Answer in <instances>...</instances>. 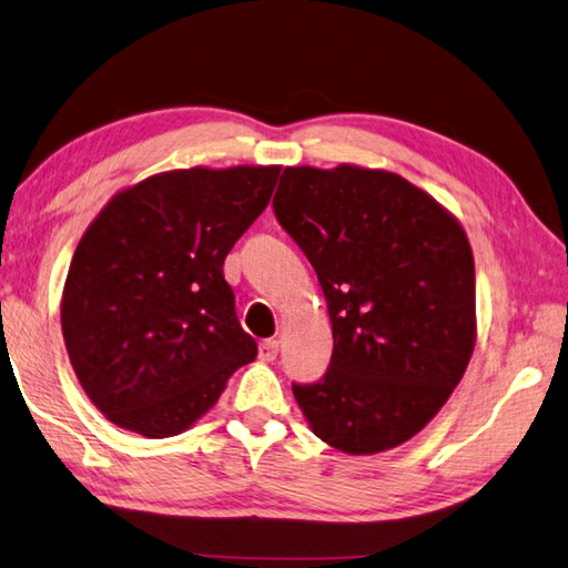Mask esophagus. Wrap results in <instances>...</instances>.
Wrapping results in <instances>:
<instances>
[{
    "label": "esophagus",
    "mask_w": 568,
    "mask_h": 568,
    "mask_svg": "<svg viewBox=\"0 0 568 568\" xmlns=\"http://www.w3.org/2000/svg\"><path fill=\"white\" fill-rule=\"evenodd\" d=\"M278 354V342L276 339H264L262 344H258V356H262L264 362H274Z\"/></svg>",
    "instance_id": "esophagus-1"
}]
</instances>
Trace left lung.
<instances>
[{
    "instance_id": "8db88e82",
    "label": "left lung",
    "mask_w": 568,
    "mask_h": 568,
    "mask_svg": "<svg viewBox=\"0 0 568 568\" xmlns=\"http://www.w3.org/2000/svg\"><path fill=\"white\" fill-rule=\"evenodd\" d=\"M276 222L310 258L332 316L329 369L292 384L314 434L344 454L409 442L474 352V256L459 222L399 174L290 166Z\"/></svg>"
}]
</instances>
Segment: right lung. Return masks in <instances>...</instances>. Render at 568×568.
<instances>
[{
  "instance_id": "obj_1",
  "label": "right lung",
  "mask_w": 568,
  "mask_h": 568,
  "mask_svg": "<svg viewBox=\"0 0 568 568\" xmlns=\"http://www.w3.org/2000/svg\"><path fill=\"white\" fill-rule=\"evenodd\" d=\"M276 179L278 166L176 169L116 194L87 229L67 274L62 334L109 422L149 439L182 434L254 362L224 258Z\"/></svg>"
}]
</instances>
